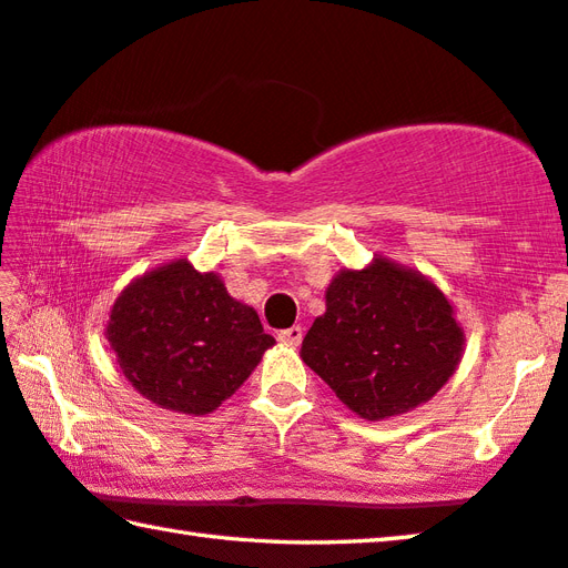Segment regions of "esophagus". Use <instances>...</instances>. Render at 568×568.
<instances>
[{"label": "esophagus", "mask_w": 568, "mask_h": 568, "mask_svg": "<svg viewBox=\"0 0 568 568\" xmlns=\"http://www.w3.org/2000/svg\"><path fill=\"white\" fill-rule=\"evenodd\" d=\"M277 339H281L283 345H291V347H297L303 343V327L301 325H293V327H285L277 333Z\"/></svg>", "instance_id": "esophagus-1"}]
</instances>
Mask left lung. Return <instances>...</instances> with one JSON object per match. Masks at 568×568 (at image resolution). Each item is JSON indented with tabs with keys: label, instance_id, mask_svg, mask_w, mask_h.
Returning <instances> with one entry per match:
<instances>
[{
	"label": "left lung",
	"instance_id": "left-lung-1",
	"mask_svg": "<svg viewBox=\"0 0 568 568\" xmlns=\"http://www.w3.org/2000/svg\"><path fill=\"white\" fill-rule=\"evenodd\" d=\"M462 353L464 329L445 293L383 255L333 277L325 315L315 317L301 347L303 363L369 422L435 397Z\"/></svg>",
	"mask_w": 568,
	"mask_h": 568
}]
</instances>
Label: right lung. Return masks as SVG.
Masks as SVG:
<instances>
[{
	"instance_id": "add662e5",
	"label": "right lung",
	"mask_w": 568,
	"mask_h": 568,
	"mask_svg": "<svg viewBox=\"0 0 568 568\" xmlns=\"http://www.w3.org/2000/svg\"><path fill=\"white\" fill-rule=\"evenodd\" d=\"M106 337L129 383L153 405L183 415L221 407L275 343L251 305L185 257L126 285Z\"/></svg>"
}]
</instances>
